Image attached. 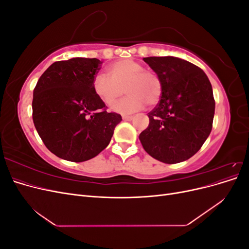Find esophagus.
I'll return each mask as SVG.
<instances>
[{
  "label": "esophagus",
  "mask_w": 249,
  "mask_h": 249,
  "mask_svg": "<svg viewBox=\"0 0 249 249\" xmlns=\"http://www.w3.org/2000/svg\"><path fill=\"white\" fill-rule=\"evenodd\" d=\"M123 119L124 120H132L133 116H129V115H123Z\"/></svg>",
  "instance_id": "esophagus-1"
}]
</instances>
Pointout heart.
Returning a JSON list of instances; mask_svg holds the SVG:
<instances>
[{
	"instance_id": "b5f03b06",
	"label": "heart",
	"mask_w": 249,
	"mask_h": 249,
	"mask_svg": "<svg viewBox=\"0 0 249 249\" xmlns=\"http://www.w3.org/2000/svg\"><path fill=\"white\" fill-rule=\"evenodd\" d=\"M108 74L97 73L92 81L96 96L106 105L113 106L125 91L127 95L116 104L113 110L130 114L144 108L153 107L162 95V81L158 74L134 59H119L107 66Z\"/></svg>"
}]
</instances>
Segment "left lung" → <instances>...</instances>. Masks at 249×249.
I'll return each mask as SVG.
<instances>
[{
  "label": "left lung",
  "mask_w": 249,
  "mask_h": 249,
  "mask_svg": "<svg viewBox=\"0 0 249 249\" xmlns=\"http://www.w3.org/2000/svg\"><path fill=\"white\" fill-rule=\"evenodd\" d=\"M162 81L159 104L139 139L156 160L176 164L196 154L212 131V85L198 66L178 57L143 58Z\"/></svg>",
  "instance_id": "1"
}]
</instances>
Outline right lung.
Instances as JSON below:
<instances>
[{"instance_id":"add662e5","label":"right lung","mask_w":249,"mask_h":249,"mask_svg":"<svg viewBox=\"0 0 249 249\" xmlns=\"http://www.w3.org/2000/svg\"><path fill=\"white\" fill-rule=\"evenodd\" d=\"M102 62L96 58H71L53 63L33 91V123L44 145L71 162L92 159L106 148L117 113L106 111L93 91L92 81Z\"/></svg>"}]
</instances>
